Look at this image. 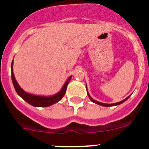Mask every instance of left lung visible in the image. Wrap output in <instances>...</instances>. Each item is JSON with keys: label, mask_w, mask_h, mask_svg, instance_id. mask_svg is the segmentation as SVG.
Returning <instances> with one entry per match:
<instances>
[{"label": "left lung", "mask_w": 149, "mask_h": 149, "mask_svg": "<svg viewBox=\"0 0 149 149\" xmlns=\"http://www.w3.org/2000/svg\"><path fill=\"white\" fill-rule=\"evenodd\" d=\"M86 89H87V88H86ZM87 95H88V96H89V98H90V100L92 101H93V103H95V104H97L101 105V106H104V107H112V106H116V105L121 104H122V103H123V102H125V101L126 100H127V98H128L129 97H130V96H128L127 98H126L125 99H124L123 101H119V102H117V103H114V104H104V103H101V102H99V101H95V100L93 99V98H92V97H91L90 95H89V93H88V92H87Z\"/></svg>", "instance_id": "obj_1"}]
</instances>
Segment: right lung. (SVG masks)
Instances as JSON below:
<instances>
[{"instance_id":"add662e5","label":"right lung","mask_w":149,"mask_h":149,"mask_svg":"<svg viewBox=\"0 0 149 149\" xmlns=\"http://www.w3.org/2000/svg\"><path fill=\"white\" fill-rule=\"evenodd\" d=\"M11 76L13 86H14V88H15V91H16L17 94L20 96L21 98H23L26 102H27L30 105H32V106L34 107H49L51 105L54 104L55 103H57L58 101H60L63 98V96L65 95V93L66 92L67 86H68V83H69L71 78H72V76L68 77L66 82L63 85L61 90L59 93H56V94L51 96H40L35 95L26 93L25 91H24L20 87V86L18 85L16 80H15L14 74H13V60L11 64Z\"/></svg>"}]
</instances>
